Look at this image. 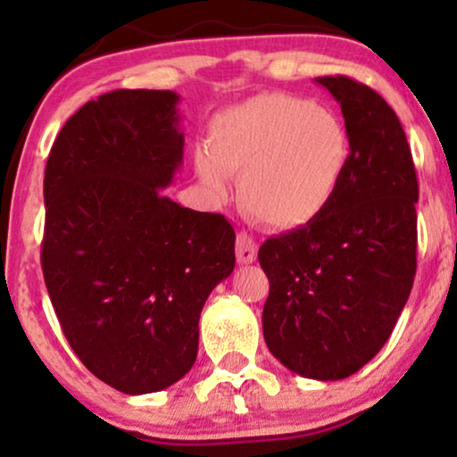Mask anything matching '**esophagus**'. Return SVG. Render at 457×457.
<instances>
[{"mask_svg": "<svg viewBox=\"0 0 457 457\" xmlns=\"http://www.w3.org/2000/svg\"><path fill=\"white\" fill-rule=\"evenodd\" d=\"M236 258H238L240 264H253L255 258H258V245H255V240L249 238L246 234H240L236 238Z\"/></svg>", "mask_w": 457, "mask_h": 457, "instance_id": "obj_1", "label": "esophagus"}]
</instances>
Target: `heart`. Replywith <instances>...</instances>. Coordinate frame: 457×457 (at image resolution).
<instances>
[{
  "mask_svg": "<svg viewBox=\"0 0 457 457\" xmlns=\"http://www.w3.org/2000/svg\"><path fill=\"white\" fill-rule=\"evenodd\" d=\"M348 162L350 135L333 109L266 92L212 120L195 171L214 195H223L228 176H240V206L255 221L295 229L333 202Z\"/></svg>",
  "mask_w": 457,
  "mask_h": 457,
  "instance_id": "obj_1",
  "label": "heart"
}]
</instances>
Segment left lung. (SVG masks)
Instances as JSON below:
<instances>
[{
	"label": "left lung",
	"instance_id": "left-lung-1",
	"mask_svg": "<svg viewBox=\"0 0 457 457\" xmlns=\"http://www.w3.org/2000/svg\"><path fill=\"white\" fill-rule=\"evenodd\" d=\"M342 107L350 162L320 217L260 246L270 281L262 313L275 359L303 378L342 380L380 353L417 270V174L385 98L348 77H318Z\"/></svg>",
	"mask_w": 457,
	"mask_h": 457
}]
</instances>
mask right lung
Returning <instances> with one entry per match:
<instances>
[{"label": "right lung", "instance_id": "add662e5", "mask_svg": "<svg viewBox=\"0 0 457 457\" xmlns=\"http://www.w3.org/2000/svg\"><path fill=\"white\" fill-rule=\"evenodd\" d=\"M178 103L171 90L103 94L64 124L45 170L51 303L81 363L127 395L191 370L204 303L236 264L228 219L165 195L185 148Z\"/></svg>", "mask_w": 457, "mask_h": 457}]
</instances>
